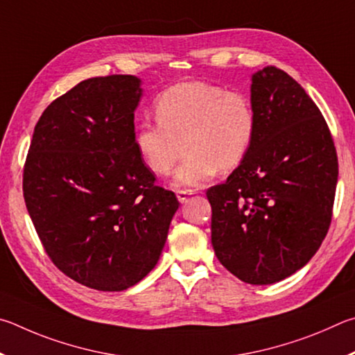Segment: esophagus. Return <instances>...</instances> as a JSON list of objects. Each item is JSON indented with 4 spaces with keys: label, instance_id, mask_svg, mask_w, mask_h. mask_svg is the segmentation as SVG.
<instances>
[{
    "label": "esophagus",
    "instance_id": "34e87169",
    "mask_svg": "<svg viewBox=\"0 0 355 355\" xmlns=\"http://www.w3.org/2000/svg\"><path fill=\"white\" fill-rule=\"evenodd\" d=\"M195 191L193 190H178L176 191V196H178V200L181 201V202H185L189 200V196L190 195H193Z\"/></svg>",
    "mask_w": 355,
    "mask_h": 355
}]
</instances>
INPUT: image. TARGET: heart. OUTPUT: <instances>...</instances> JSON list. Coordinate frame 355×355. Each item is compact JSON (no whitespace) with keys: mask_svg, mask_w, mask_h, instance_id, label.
<instances>
[{"mask_svg":"<svg viewBox=\"0 0 355 355\" xmlns=\"http://www.w3.org/2000/svg\"><path fill=\"white\" fill-rule=\"evenodd\" d=\"M157 123L141 121L134 143L149 171L166 176L184 151L174 184L195 187L218 170L232 171L250 154L257 132L252 101L240 90L207 83L171 85L155 99Z\"/></svg>","mask_w":355,"mask_h":355,"instance_id":"1","label":"heart"}]
</instances>
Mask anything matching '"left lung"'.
<instances>
[{
	"label": "left lung",
	"instance_id": "left-lung-1",
	"mask_svg": "<svg viewBox=\"0 0 355 355\" xmlns=\"http://www.w3.org/2000/svg\"><path fill=\"white\" fill-rule=\"evenodd\" d=\"M257 132L225 184L207 190L212 245L240 281L268 285L301 270L332 220L338 159L324 116L276 67L252 76Z\"/></svg>",
	"mask_w": 355,
	"mask_h": 355
}]
</instances>
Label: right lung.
<instances>
[{
    "label": "right lung",
    "instance_id": "obj_1",
    "mask_svg": "<svg viewBox=\"0 0 355 355\" xmlns=\"http://www.w3.org/2000/svg\"><path fill=\"white\" fill-rule=\"evenodd\" d=\"M140 79H85L43 110L23 168V196L43 250L73 281L99 291L140 282L179 207L134 143Z\"/></svg>",
    "mask_w": 355,
    "mask_h": 355
}]
</instances>
